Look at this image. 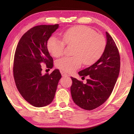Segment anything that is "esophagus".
<instances>
[{
	"instance_id": "1",
	"label": "esophagus",
	"mask_w": 134,
	"mask_h": 134,
	"mask_svg": "<svg viewBox=\"0 0 134 134\" xmlns=\"http://www.w3.org/2000/svg\"><path fill=\"white\" fill-rule=\"evenodd\" d=\"M61 74L62 75V76H63V77H64V76H69V75L67 74L66 73L63 72V71H61Z\"/></svg>"
}]
</instances>
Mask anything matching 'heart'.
<instances>
[{"instance_id": "b5f03b06", "label": "heart", "mask_w": 134, "mask_h": 134, "mask_svg": "<svg viewBox=\"0 0 134 134\" xmlns=\"http://www.w3.org/2000/svg\"><path fill=\"white\" fill-rule=\"evenodd\" d=\"M63 40L53 36L47 41V49L53 57L62 55L67 45H74L72 56H65L56 62V67L67 72H72L80 68L82 63L89 65L98 61L103 54L106 41L103 36L85 26H77L62 34Z\"/></svg>"}]
</instances>
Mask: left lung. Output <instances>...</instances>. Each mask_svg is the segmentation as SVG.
Wrapping results in <instances>:
<instances>
[{"mask_svg": "<svg viewBox=\"0 0 134 134\" xmlns=\"http://www.w3.org/2000/svg\"><path fill=\"white\" fill-rule=\"evenodd\" d=\"M107 44L98 61L81 71L83 77L89 75L87 83L71 78V94L75 104L85 110H93L106 101L117 81L120 68V55L117 46L106 32Z\"/></svg>", "mask_w": 134, "mask_h": 134, "instance_id": "left-lung-1", "label": "left lung"}]
</instances>
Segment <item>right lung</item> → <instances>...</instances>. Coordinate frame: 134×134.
Instances as JSON below:
<instances>
[{
    "label": "right lung",
    "instance_id": "add662e5",
    "mask_svg": "<svg viewBox=\"0 0 134 134\" xmlns=\"http://www.w3.org/2000/svg\"><path fill=\"white\" fill-rule=\"evenodd\" d=\"M59 24L32 27L22 36L14 55L13 74L17 89L23 98L36 107L49 105L55 97L62 75L55 69L51 74H42L41 63L53 66L47 49V41L58 29Z\"/></svg>",
    "mask_w": 134,
    "mask_h": 134
}]
</instances>
